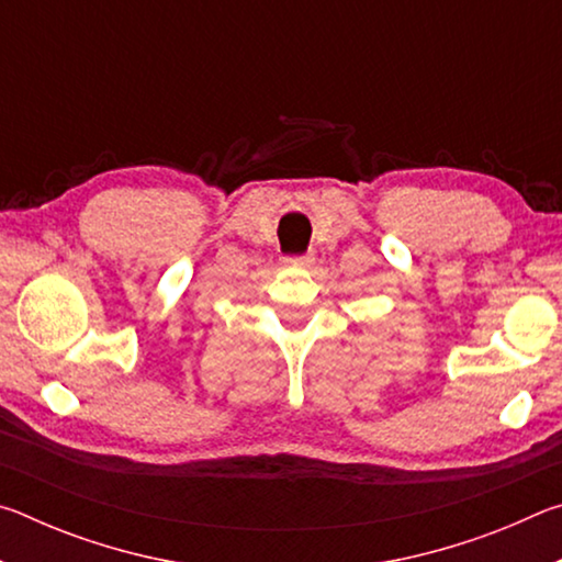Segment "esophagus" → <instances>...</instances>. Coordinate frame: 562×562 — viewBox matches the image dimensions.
<instances>
[{
	"mask_svg": "<svg viewBox=\"0 0 562 562\" xmlns=\"http://www.w3.org/2000/svg\"><path fill=\"white\" fill-rule=\"evenodd\" d=\"M312 252H304V255H288V258H284V262L288 265H294V268H307V265H312Z\"/></svg>",
	"mask_w": 562,
	"mask_h": 562,
	"instance_id": "34e87169",
	"label": "esophagus"
}]
</instances>
